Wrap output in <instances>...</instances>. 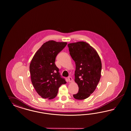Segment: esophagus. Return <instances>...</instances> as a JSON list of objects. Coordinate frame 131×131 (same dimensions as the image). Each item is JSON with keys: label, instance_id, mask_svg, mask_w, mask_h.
I'll use <instances>...</instances> for the list:
<instances>
[{"label": "esophagus", "instance_id": "obj_1", "mask_svg": "<svg viewBox=\"0 0 131 131\" xmlns=\"http://www.w3.org/2000/svg\"><path fill=\"white\" fill-rule=\"evenodd\" d=\"M68 81H69V82H72L73 81V79L72 78V77H71V76H69V77H68Z\"/></svg>", "mask_w": 131, "mask_h": 131}]
</instances>
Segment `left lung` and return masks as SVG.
I'll list each match as a JSON object with an SVG mask.
<instances>
[{"instance_id":"left-lung-1","label":"left lung","mask_w":131,"mask_h":131,"mask_svg":"<svg viewBox=\"0 0 131 131\" xmlns=\"http://www.w3.org/2000/svg\"><path fill=\"white\" fill-rule=\"evenodd\" d=\"M70 54L75 61V82L79 87L74 99H86L97 86L101 77L102 64L97 52L85 42H77L68 45Z\"/></svg>"}]
</instances>
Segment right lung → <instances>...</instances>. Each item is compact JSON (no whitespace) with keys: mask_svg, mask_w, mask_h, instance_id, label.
I'll return each mask as SVG.
<instances>
[{"mask_svg":"<svg viewBox=\"0 0 131 131\" xmlns=\"http://www.w3.org/2000/svg\"><path fill=\"white\" fill-rule=\"evenodd\" d=\"M67 44L48 41L41 47L32 59L30 65L32 84L38 94L43 99H54L59 88L66 83L60 75L55 62L56 56Z\"/></svg>","mask_w":131,"mask_h":131,"instance_id":"right-lung-1","label":"right lung"}]
</instances>
